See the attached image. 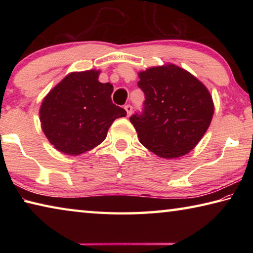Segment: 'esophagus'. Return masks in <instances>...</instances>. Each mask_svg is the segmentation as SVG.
<instances>
[{
	"label": "esophagus",
	"mask_w": 253,
	"mask_h": 253,
	"mask_svg": "<svg viewBox=\"0 0 253 253\" xmlns=\"http://www.w3.org/2000/svg\"><path fill=\"white\" fill-rule=\"evenodd\" d=\"M125 110L127 111V116H129V115L131 114V111H132V107L130 105H126L125 106Z\"/></svg>",
	"instance_id": "1"
}]
</instances>
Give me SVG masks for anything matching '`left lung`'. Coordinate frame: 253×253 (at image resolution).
Returning a JSON list of instances; mask_svg holds the SVG:
<instances>
[{"mask_svg":"<svg viewBox=\"0 0 253 253\" xmlns=\"http://www.w3.org/2000/svg\"><path fill=\"white\" fill-rule=\"evenodd\" d=\"M144 110L129 118L139 142L162 158L186 155L202 139L214 114L208 88L173 63L138 72Z\"/></svg>","mask_w":253,"mask_h":253,"instance_id":"8db88e82","label":"left lung"}]
</instances>
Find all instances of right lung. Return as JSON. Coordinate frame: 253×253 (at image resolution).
<instances>
[{
  "label": "right lung",
  "instance_id": "obj_1",
  "mask_svg": "<svg viewBox=\"0 0 253 253\" xmlns=\"http://www.w3.org/2000/svg\"><path fill=\"white\" fill-rule=\"evenodd\" d=\"M99 70L71 72L49 91L40 107V122L51 145L77 156L104 142L116 118L126 110L113 104V84L98 80Z\"/></svg>",
  "mask_w": 253,
  "mask_h": 253
}]
</instances>
